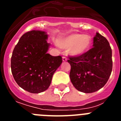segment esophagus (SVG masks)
I'll return each mask as SVG.
<instances>
[{"instance_id": "obj_1", "label": "esophagus", "mask_w": 121, "mask_h": 121, "mask_svg": "<svg viewBox=\"0 0 121 121\" xmlns=\"http://www.w3.org/2000/svg\"><path fill=\"white\" fill-rule=\"evenodd\" d=\"M62 60H63V61L65 62V61H66V60H67V58L65 57V56H63Z\"/></svg>"}]
</instances>
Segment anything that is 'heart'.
I'll return each mask as SVG.
<instances>
[{"label":"heart","mask_w":121,"mask_h":121,"mask_svg":"<svg viewBox=\"0 0 121 121\" xmlns=\"http://www.w3.org/2000/svg\"><path fill=\"white\" fill-rule=\"evenodd\" d=\"M91 43L90 36L83 34L70 35L58 42L60 47L64 49L70 48V53L74 56L85 53L89 50Z\"/></svg>","instance_id":"obj_1"}]
</instances>
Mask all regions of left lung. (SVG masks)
<instances>
[{"mask_svg":"<svg viewBox=\"0 0 121 121\" xmlns=\"http://www.w3.org/2000/svg\"><path fill=\"white\" fill-rule=\"evenodd\" d=\"M93 47L67 60L71 65L70 78L73 86L81 92L90 93L102 88L110 76L113 67L112 51L105 37L96 33Z\"/></svg>","mask_w":121,"mask_h":121,"instance_id":"1","label":"left lung"}]
</instances>
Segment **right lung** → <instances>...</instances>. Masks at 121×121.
Instances as JSON below:
<instances>
[{"label":"right lung","instance_id":"obj_1","mask_svg":"<svg viewBox=\"0 0 121 121\" xmlns=\"http://www.w3.org/2000/svg\"><path fill=\"white\" fill-rule=\"evenodd\" d=\"M45 31L33 30L25 33L15 46L11 68L19 86L31 93L47 90L54 72L62 62L60 56L47 53L50 43Z\"/></svg>","mask_w":121,"mask_h":121}]
</instances>
